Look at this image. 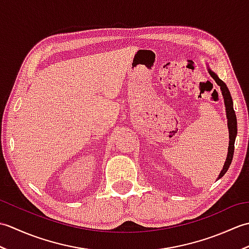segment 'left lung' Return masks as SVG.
Returning <instances> with one entry per match:
<instances>
[{"label":"left lung","mask_w":249,"mask_h":249,"mask_svg":"<svg viewBox=\"0 0 249 249\" xmlns=\"http://www.w3.org/2000/svg\"><path fill=\"white\" fill-rule=\"evenodd\" d=\"M209 67V66H208ZM209 72L211 77H212L215 82L218 84L220 87V91L221 94H223V98H224V102H225V106H226V114H227V119H228V129H229V147H228V155H227L226 158V161H225V165L223 167V170L220 171L219 176L217 178H220L224 177V174L228 170L230 165H231V161H232V158H233V153H234V141H235V137L237 134V123H236V115L234 112V109H233V102H232V97H231V94L229 92L228 88H227L226 83L220 80L218 78V76L216 75L214 71H212L209 68Z\"/></svg>","instance_id":"1"}]
</instances>
